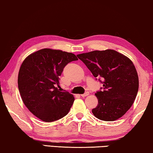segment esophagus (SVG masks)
I'll use <instances>...</instances> for the list:
<instances>
[{"instance_id": "esophagus-1", "label": "esophagus", "mask_w": 153, "mask_h": 153, "mask_svg": "<svg viewBox=\"0 0 153 153\" xmlns=\"http://www.w3.org/2000/svg\"><path fill=\"white\" fill-rule=\"evenodd\" d=\"M89 92H86V93L82 94L81 96H82V97H85V96H87L88 95H89Z\"/></svg>"}]
</instances>
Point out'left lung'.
I'll use <instances>...</instances> for the list:
<instances>
[{
	"label": "left lung",
	"instance_id": "1",
	"mask_svg": "<svg viewBox=\"0 0 153 153\" xmlns=\"http://www.w3.org/2000/svg\"><path fill=\"white\" fill-rule=\"evenodd\" d=\"M103 88L95 95L98 103L92 113L98 119L114 121L132 106L139 89V77L132 62L114 50L94 51L77 55ZM97 79V78H96Z\"/></svg>",
	"mask_w": 153,
	"mask_h": 153
}]
</instances>
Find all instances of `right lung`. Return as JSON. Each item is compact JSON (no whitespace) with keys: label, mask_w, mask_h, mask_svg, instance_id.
Masks as SVG:
<instances>
[{"label":"right lung","mask_w":153,"mask_h":153,"mask_svg":"<svg viewBox=\"0 0 153 153\" xmlns=\"http://www.w3.org/2000/svg\"><path fill=\"white\" fill-rule=\"evenodd\" d=\"M76 60L71 53L44 48L27 56L21 64L18 76L21 97L30 111L43 121H55L69 111L75 98L57 86L64 68Z\"/></svg>","instance_id":"add662e5"}]
</instances>
